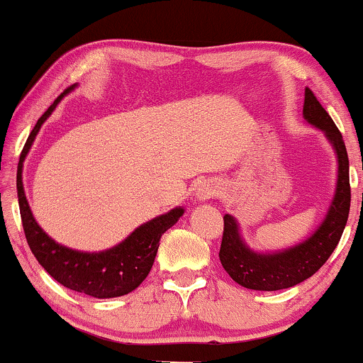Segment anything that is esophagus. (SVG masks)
I'll return each instance as SVG.
<instances>
[{
	"label": "esophagus",
	"instance_id": "1",
	"mask_svg": "<svg viewBox=\"0 0 363 363\" xmlns=\"http://www.w3.org/2000/svg\"><path fill=\"white\" fill-rule=\"evenodd\" d=\"M213 196H218V186L211 182H205L198 186L196 190V198L198 200H210Z\"/></svg>",
	"mask_w": 363,
	"mask_h": 363
}]
</instances>
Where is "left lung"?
<instances>
[{
  "mask_svg": "<svg viewBox=\"0 0 363 363\" xmlns=\"http://www.w3.org/2000/svg\"><path fill=\"white\" fill-rule=\"evenodd\" d=\"M302 116L311 125L324 132L335 150L339 172L334 200L324 221L307 240L276 252H256L247 247L240 235L238 221L231 215H225L220 261L231 279L246 289L279 291L309 279L334 252L347 225L350 211V182L344 138L311 89H306Z\"/></svg>",
  "mask_w": 363,
  "mask_h": 363,
  "instance_id": "1",
  "label": "left lung"
}]
</instances>
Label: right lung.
Listing matches in <instances>:
<instances>
[{
	"label": "right lung",
	"instance_id": "add662e5",
	"mask_svg": "<svg viewBox=\"0 0 363 363\" xmlns=\"http://www.w3.org/2000/svg\"><path fill=\"white\" fill-rule=\"evenodd\" d=\"M72 89L74 86L66 89L52 102V106L43 113L24 143L16 173L19 213H21L23 230L28 245L39 264L51 274V277L67 289L82 292V294L97 297V299H111V297L125 296L142 284L155 261L162 235L180 220L185 210L173 208L165 215L143 223L117 246L99 252L71 250V247L59 245L51 236L46 235V231L34 220L26 193H24L23 162L44 121L51 116L61 99Z\"/></svg>",
	"mask_w": 363,
	"mask_h": 363
}]
</instances>
